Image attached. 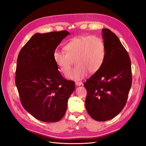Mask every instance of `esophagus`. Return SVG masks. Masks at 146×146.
Instances as JSON below:
<instances>
[{
  "mask_svg": "<svg viewBox=\"0 0 146 146\" xmlns=\"http://www.w3.org/2000/svg\"><path fill=\"white\" fill-rule=\"evenodd\" d=\"M83 84V83L82 82H76V85L77 86H81Z\"/></svg>",
  "mask_w": 146,
  "mask_h": 146,
  "instance_id": "34e87169",
  "label": "esophagus"
}]
</instances>
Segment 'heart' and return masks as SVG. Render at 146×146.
I'll use <instances>...</instances> for the list:
<instances>
[{
  "instance_id": "heart-1",
  "label": "heart",
  "mask_w": 146,
  "mask_h": 146,
  "mask_svg": "<svg viewBox=\"0 0 146 146\" xmlns=\"http://www.w3.org/2000/svg\"><path fill=\"white\" fill-rule=\"evenodd\" d=\"M65 53L55 51L54 60L60 71L67 74L72 61L76 67L67 75L71 80H80L97 72L102 66L106 55L104 41L98 36H80L73 38L64 46Z\"/></svg>"
}]
</instances>
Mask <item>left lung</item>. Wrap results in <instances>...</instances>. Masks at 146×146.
<instances>
[{
	"label": "left lung",
	"instance_id": "left-lung-1",
	"mask_svg": "<svg viewBox=\"0 0 146 146\" xmlns=\"http://www.w3.org/2000/svg\"><path fill=\"white\" fill-rule=\"evenodd\" d=\"M102 37L106 48L104 62L84 83L86 109L98 121L110 120L122 111L132 83L131 61L125 48L108 29H102Z\"/></svg>",
	"mask_w": 146,
	"mask_h": 146
}]
</instances>
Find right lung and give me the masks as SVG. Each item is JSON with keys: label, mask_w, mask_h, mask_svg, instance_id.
Segmentation results:
<instances>
[{"label": "right lung", "mask_w": 146, "mask_h": 146, "mask_svg": "<svg viewBox=\"0 0 146 146\" xmlns=\"http://www.w3.org/2000/svg\"><path fill=\"white\" fill-rule=\"evenodd\" d=\"M68 31L36 33L19 52L16 85L24 109L39 121L58 122L64 116L75 82L58 70L54 54Z\"/></svg>", "instance_id": "obj_1"}]
</instances>
